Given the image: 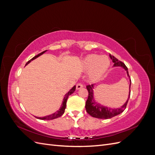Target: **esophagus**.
<instances>
[{"label":"esophagus","mask_w":155,"mask_h":155,"mask_svg":"<svg viewBox=\"0 0 155 155\" xmlns=\"http://www.w3.org/2000/svg\"><path fill=\"white\" fill-rule=\"evenodd\" d=\"M83 87V85L82 83H78L77 85H76V89H77V90H79V89Z\"/></svg>","instance_id":"obj_1"}]
</instances>
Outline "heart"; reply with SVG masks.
<instances>
[{"label":"heart","instance_id":"1","mask_svg":"<svg viewBox=\"0 0 155 155\" xmlns=\"http://www.w3.org/2000/svg\"><path fill=\"white\" fill-rule=\"evenodd\" d=\"M110 61L107 55L91 54L81 61V67L85 71L89 70V77L92 80L102 77L109 69Z\"/></svg>","mask_w":155,"mask_h":155}]
</instances>
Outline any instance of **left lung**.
<instances>
[{
	"instance_id": "obj_1",
	"label": "left lung",
	"mask_w": 155,
	"mask_h": 155,
	"mask_svg": "<svg viewBox=\"0 0 155 155\" xmlns=\"http://www.w3.org/2000/svg\"><path fill=\"white\" fill-rule=\"evenodd\" d=\"M109 56L110 59L112 60V62L114 63V67H121L124 68L127 71V76L129 78L130 81L129 96L126 102L120 108H118V109H112V108L105 107L104 105H101L99 104H97V102L95 101L94 98V85L92 84L91 85H87V88L88 92V99L86 101L85 109L87 113H88L91 116L94 117V118L100 119H109L112 118V117H114L121 114V112H124V110L126 108V106L127 105V103L130 97L131 80L129 75L128 68L123 62L120 61L118 59H116L115 57H114L113 55H111V54H110Z\"/></svg>"
}]
</instances>
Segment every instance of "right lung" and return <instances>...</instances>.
<instances>
[{"instance_id":"add662e5","label":"right lung","mask_w":155,"mask_h":155,"mask_svg":"<svg viewBox=\"0 0 155 155\" xmlns=\"http://www.w3.org/2000/svg\"><path fill=\"white\" fill-rule=\"evenodd\" d=\"M46 51H47V50L43 51V52H41V53L39 54L38 55H35V57H34L32 59H31L30 61H28V62L26 63V65H27L28 64H29V63L31 61H33L34 59H36L37 58L39 57L40 55H41L42 54H43L45 52H46ZM75 90H76V86H74V87H73L71 89H70V90L66 94H65V96L64 97L63 100L62 104H61V105L60 109H59L58 111H56L55 112H54V113L51 114H50V115H48V116H44V117H37V116H35V118H38V119H39V120H54V119H55V118H59V117H60V116H61L64 114V110H65V109H66L67 101V99H68V96H69L70 95H71L72 93H74V91H75Z\"/></svg>"}]
</instances>
